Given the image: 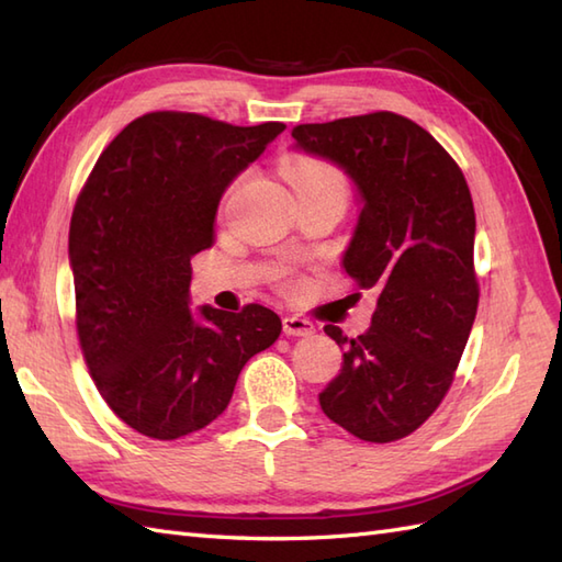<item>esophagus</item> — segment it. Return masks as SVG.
Here are the masks:
<instances>
[{"mask_svg": "<svg viewBox=\"0 0 562 562\" xmlns=\"http://www.w3.org/2000/svg\"><path fill=\"white\" fill-rule=\"evenodd\" d=\"M282 330L292 338H306V336H314L316 326L312 324V321L300 318V316H284L282 318Z\"/></svg>", "mask_w": 562, "mask_h": 562, "instance_id": "1", "label": "esophagus"}]
</instances>
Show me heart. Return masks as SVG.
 <instances>
[{"mask_svg":"<svg viewBox=\"0 0 562 562\" xmlns=\"http://www.w3.org/2000/svg\"><path fill=\"white\" fill-rule=\"evenodd\" d=\"M288 178L292 188H324L333 193L348 195V183L345 176L326 161L318 159H296L288 166Z\"/></svg>","mask_w":562,"mask_h":562,"instance_id":"obj_1","label":"heart"}]
</instances>
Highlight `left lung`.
Returning <instances> with one entry per match:
<instances>
[{
	"label": "left lung",
	"mask_w": 562,
	"mask_h": 562,
	"mask_svg": "<svg viewBox=\"0 0 562 562\" xmlns=\"http://www.w3.org/2000/svg\"><path fill=\"white\" fill-rule=\"evenodd\" d=\"M294 149L352 178L362 210L342 268L376 294L372 326L340 345L321 411L364 441H396L437 411L479 312L475 212L461 169L408 117L379 111L296 125Z\"/></svg>",
	"instance_id": "1"
}]
</instances>
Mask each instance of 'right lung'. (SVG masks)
<instances>
[{
    "instance_id": "1",
    "label": "right lung",
    "mask_w": 562,
    "mask_h": 562,
    "mask_svg": "<svg viewBox=\"0 0 562 562\" xmlns=\"http://www.w3.org/2000/svg\"><path fill=\"white\" fill-rule=\"evenodd\" d=\"M282 130L147 113L81 188L69 224L79 345L103 401L139 435L207 427L244 364L280 338V316L260 304L241 314L188 304L190 258L212 246L224 190Z\"/></svg>"
}]
</instances>
